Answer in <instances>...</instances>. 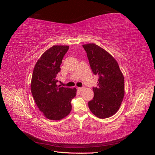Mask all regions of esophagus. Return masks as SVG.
I'll use <instances>...</instances> for the list:
<instances>
[{
  "label": "esophagus",
  "instance_id": "1",
  "mask_svg": "<svg viewBox=\"0 0 155 155\" xmlns=\"http://www.w3.org/2000/svg\"><path fill=\"white\" fill-rule=\"evenodd\" d=\"M84 89V87H78V90L79 91H82Z\"/></svg>",
  "mask_w": 155,
  "mask_h": 155
}]
</instances>
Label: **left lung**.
I'll return each instance as SVG.
<instances>
[{
  "label": "left lung",
  "instance_id": "1",
  "mask_svg": "<svg viewBox=\"0 0 155 155\" xmlns=\"http://www.w3.org/2000/svg\"><path fill=\"white\" fill-rule=\"evenodd\" d=\"M94 74L98 75L94 96L88 107L96 116L107 118L120 109L125 94L124 77L115 59L100 46L94 43L83 45Z\"/></svg>",
  "mask_w": 155,
  "mask_h": 155
}]
</instances>
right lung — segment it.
Returning <instances> with one entry per match:
<instances>
[{"label": "right lung", "instance_id": "right-lung-1", "mask_svg": "<svg viewBox=\"0 0 155 155\" xmlns=\"http://www.w3.org/2000/svg\"><path fill=\"white\" fill-rule=\"evenodd\" d=\"M68 46L54 45L43 54L33 71L31 91L35 104L46 118L60 120L72 110L76 88L57 85V74Z\"/></svg>", "mask_w": 155, "mask_h": 155}]
</instances>
